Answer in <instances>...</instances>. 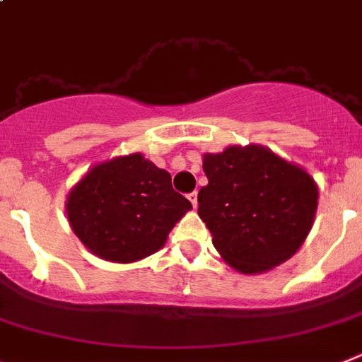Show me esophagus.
<instances>
[{
	"mask_svg": "<svg viewBox=\"0 0 362 362\" xmlns=\"http://www.w3.org/2000/svg\"><path fill=\"white\" fill-rule=\"evenodd\" d=\"M188 199H190V203H192L194 209H197V192L188 194Z\"/></svg>",
	"mask_w": 362,
	"mask_h": 362,
	"instance_id": "1",
	"label": "esophagus"
}]
</instances>
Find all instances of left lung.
Returning a JSON list of instances; mask_svg holds the SVG:
<instances>
[{"label":"left lung","instance_id":"left-lung-1","mask_svg":"<svg viewBox=\"0 0 362 362\" xmlns=\"http://www.w3.org/2000/svg\"><path fill=\"white\" fill-rule=\"evenodd\" d=\"M203 170L209 185L197 214L233 269L267 273L300 249L319 205V187L302 166L260 144H233L205 153Z\"/></svg>","mask_w":362,"mask_h":362}]
</instances>
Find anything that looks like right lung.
<instances>
[{
  "label": "right lung",
  "instance_id": "1",
  "mask_svg": "<svg viewBox=\"0 0 362 362\" xmlns=\"http://www.w3.org/2000/svg\"><path fill=\"white\" fill-rule=\"evenodd\" d=\"M190 209L192 203L172 188L168 172L139 151L91 166L66 202L76 238L115 264H134L159 251Z\"/></svg>",
  "mask_w": 362,
  "mask_h": 362
}]
</instances>
